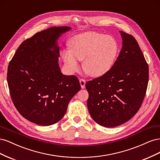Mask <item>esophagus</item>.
<instances>
[{"mask_svg":"<svg viewBox=\"0 0 160 160\" xmlns=\"http://www.w3.org/2000/svg\"><path fill=\"white\" fill-rule=\"evenodd\" d=\"M79 82H80V85L82 89H84L85 87V83H86V81L84 79H79Z\"/></svg>","mask_w":160,"mask_h":160,"instance_id":"1","label":"esophagus"}]
</instances>
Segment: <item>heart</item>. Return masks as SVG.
<instances>
[{
  "label": "heart",
  "mask_w": 160,
  "mask_h": 160,
  "mask_svg": "<svg viewBox=\"0 0 160 160\" xmlns=\"http://www.w3.org/2000/svg\"><path fill=\"white\" fill-rule=\"evenodd\" d=\"M69 50L62 52V60L71 72L79 69L78 60L83 61L86 72L100 77L112 68L119 51L118 42L105 34L87 32L72 37L69 41Z\"/></svg>",
  "instance_id": "obj_1"
}]
</instances>
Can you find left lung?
<instances>
[{"label":"left lung","instance_id":"8db88e82","mask_svg":"<svg viewBox=\"0 0 160 160\" xmlns=\"http://www.w3.org/2000/svg\"><path fill=\"white\" fill-rule=\"evenodd\" d=\"M122 47L107 73L86 83L88 108L96 123L114 128L132 119L142 104L149 67L135 38L120 31Z\"/></svg>","mask_w":160,"mask_h":160}]
</instances>
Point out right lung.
<instances>
[{
    "instance_id": "right-lung-1",
    "label": "right lung",
    "mask_w": 160,
    "mask_h": 160,
    "mask_svg": "<svg viewBox=\"0 0 160 160\" xmlns=\"http://www.w3.org/2000/svg\"><path fill=\"white\" fill-rule=\"evenodd\" d=\"M69 27H53L24 41L9 62L7 82L12 102L23 118L42 126L57 123L81 89L78 78L65 75L58 63L57 41Z\"/></svg>"
}]
</instances>
